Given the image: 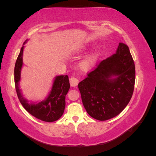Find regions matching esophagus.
Segmentation results:
<instances>
[{
  "label": "esophagus",
  "instance_id": "34e87169",
  "mask_svg": "<svg viewBox=\"0 0 156 156\" xmlns=\"http://www.w3.org/2000/svg\"><path fill=\"white\" fill-rule=\"evenodd\" d=\"M69 82H70L71 86H72V87H76V86L78 85L79 80H78V79L77 78L73 77V76H72V77L70 78Z\"/></svg>",
  "mask_w": 156,
  "mask_h": 156
}]
</instances>
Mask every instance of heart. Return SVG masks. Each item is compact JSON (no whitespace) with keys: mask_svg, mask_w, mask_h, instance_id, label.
<instances>
[{"mask_svg":"<svg viewBox=\"0 0 156 156\" xmlns=\"http://www.w3.org/2000/svg\"><path fill=\"white\" fill-rule=\"evenodd\" d=\"M96 57L94 55H90L88 57H87L85 59H84L83 61L80 62V67L83 70H87L89 68L92 67V65L94 64Z\"/></svg>","mask_w":156,"mask_h":156,"instance_id":"b5f03b06","label":"heart"}]
</instances>
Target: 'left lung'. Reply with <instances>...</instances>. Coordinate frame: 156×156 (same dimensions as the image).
<instances>
[{"label": "left lung", "mask_w": 156, "mask_h": 156, "mask_svg": "<svg viewBox=\"0 0 156 156\" xmlns=\"http://www.w3.org/2000/svg\"><path fill=\"white\" fill-rule=\"evenodd\" d=\"M135 80L130 51L126 44L120 43L115 54L100 62L78 84L87 112L101 121L118 115L130 101Z\"/></svg>", "instance_id": "left-lung-1"}]
</instances>
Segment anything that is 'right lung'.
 I'll use <instances>...</instances> for the list:
<instances>
[{
    "label": "right lung",
    "instance_id": "1",
    "mask_svg": "<svg viewBox=\"0 0 156 156\" xmlns=\"http://www.w3.org/2000/svg\"><path fill=\"white\" fill-rule=\"evenodd\" d=\"M25 44V43H24ZM24 46L21 47L14 67V83L18 99L27 112L38 119L47 122L58 120L62 115L65 108V96L70 88L68 76H58L49 96L38 103H29L23 98L19 88L20 71L23 66V53Z\"/></svg>",
    "mask_w": 156,
    "mask_h": 156
}]
</instances>
